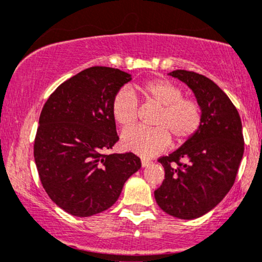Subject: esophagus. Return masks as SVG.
<instances>
[{"label":"esophagus","instance_id":"1","mask_svg":"<svg viewBox=\"0 0 262 262\" xmlns=\"http://www.w3.org/2000/svg\"><path fill=\"white\" fill-rule=\"evenodd\" d=\"M150 164H151V161H150V160H145V159H143V160H141V166H143V167L149 166Z\"/></svg>","mask_w":262,"mask_h":262}]
</instances>
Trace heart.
<instances>
[{"label":"heart","instance_id":"obj_1","mask_svg":"<svg viewBox=\"0 0 262 262\" xmlns=\"http://www.w3.org/2000/svg\"><path fill=\"white\" fill-rule=\"evenodd\" d=\"M134 92L146 102L160 106L154 124L127 128L122 134V146L128 151L150 158L166 150L171 144V134L177 143H185L201 128L203 113L194 98L183 97L182 90L176 83L165 79L150 80L134 87ZM114 121L123 127L133 124L138 119V98L130 90H121L112 101Z\"/></svg>","mask_w":262,"mask_h":262}]
</instances>
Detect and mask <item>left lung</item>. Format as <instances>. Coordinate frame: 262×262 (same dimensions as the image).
Instances as JSON below:
<instances>
[{"label": "left lung", "mask_w": 262, "mask_h": 262, "mask_svg": "<svg viewBox=\"0 0 262 262\" xmlns=\"http://www.w3.org/2000/svg\"><path fill=\"white\" fill-rule=\"evenodd\" d=\"M201 104V128L185 144L159 158L165 179L155 189L159 207L172 217L194 219L206 214L233 187L244 154L242 119L233 102L203 75L175 70Z\"/></svg>", "instance_id": "obj_1"}]
</instances>
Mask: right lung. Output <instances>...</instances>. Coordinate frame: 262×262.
Segmentation results:
<instances>
[{"label": "right lung", "mask_w": 262, "mask_h": 262, "mask_svg": "<svg viewBox=\"0 0 262 262\" xmlns=\"http://www.w3.org/2000/svg\"><path fill=\"white\" fill-rule=\"evenodd\" d=\"M130 75L92 66L62 82L45 102L34 139L41 185L56 206L75 217L112 207L141 167L133 152L106 154L119 140L112 101Z\"/></svg>", "instance_id": "right-lung-1"}]
</instances>
